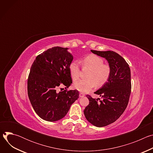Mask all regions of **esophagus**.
<instances>
[{"mask_svg": "<svg viewBox=\"0 0 153 153\" xmlns=\"http://www.w3.org/2000/svg\"><path fill=\"white\" fill-rule=\"evenodd\" d=\"M85 96V94H83V93H79V97H83Z\"/></svg>", "mask_w": 153, "mask_h": 153, "instance_id": "obj_1", "label": "esophagus"}]
</instances>
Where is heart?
<instances>
[{"label": "heart", "mask_w": 153, "mask_h": 153, "mask_svg": "<svg viewBox=\"0 0 153 153\" xmlns=\"http://www.w3.org/2000/svg\"><path fill=\"white\" fill-rule=\"evenodd\" d=\"M83 67H88L90 70L86 74V79L76 82L74 88L82 93L91 91L96 85L98 86L103 85L109 79L111 74V68L108 65L104 64L102 58L94 54L85 57L82 60ZM69 71L71 77L74 80L80 77V68L77 60H73L69 65Z\"/></svg>", "instance_id": "heart-1"}]
</instances>
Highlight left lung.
Wrapping results in <instances>:
<instances>
[{
  "instance_id": "8db88e82",
  "label": "left lung",
  "mask_w": 153,
  "mask_h": 153,
  "mask_svg": "<svg viewBox=\"0 0 153 153\" xmlns=\"http://www.w3.org/2000/svg\"><path fill=\"white\" fill-rule=\"evenodd\" d=\"M91 51L108 61L111 74L108 81L95 94L102 99L86 95L89 104L83 111L90 123L97 127L110 125L117 120L128 105L131 89L129 65L119 54L113 51Z\"/></svg>"
}]
</instances>
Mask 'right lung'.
I'll use <instances>...</instances> for the list:
<instances>
[{
  "mask_svg": "<svg viewBox=\"0 0 153 153\" xmlns=\"http://www.w3.org/2000/svg\"><path fill=\"white\" fill-rule=\"evenodd\" d=\"M68 49L54 47L38 55L28 76V95L31 105L40 118L48 122L64 117L79 98L77 90L57 91L60 84L67 89L72 83L68 67L73 56Z\"/></svg>",
  "mask_w": 153,
  "mask_h": 153,
  "instance_id": "right-lung-1",
  "label": "right lung"
}]
</instances>
